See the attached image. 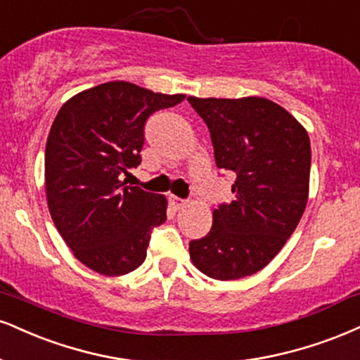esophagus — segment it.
Listing matches in <instances>:
<instances>
[{"instance_id": "34e87169", "label": "esophagus", "mask_w": 360, "mask_h": 360, "mask_svg": "<svg viewBox=\"0 0 360 360\" xmlns=\"http://www.w3.org/2000/svg\"><path fill=\"white\" fill-rule=\"evenodd\" d=\"M169 202H171V206L174 207V210H183V207H186V205H188V202H186V199H181L177 196L169 198Z\"/></svg>"}]
</instances>
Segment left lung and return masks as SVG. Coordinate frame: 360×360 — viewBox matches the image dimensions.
Listing matches in <instances>:
<instances>
[{
    "label": "left lung",
    "mask_w": 360,
    "mask_h": 360,
    "mask_svg": "<svg viewBox=\"0 0 360 360\" xmlns=\"http://www.w3.org/2000/svg\"><path fill=\"white\" fill-rule=\"evenodd\" d=\"M205 120L216 166L235 174V199L213 211V226L189 243L199 271L238 280L265 268L295 231L310 183L309 134L263 97H188Z\"/></svg>",
    "instance_id": "1"
}]
</instances>
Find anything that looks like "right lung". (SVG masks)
<instances>
[{
    "label": "right lung",
    "mask_w": 360,
    "mask_h": 360,
    "mask_svg": "<svg viewBox=\"0 0 360 360\" xmlns=\"http://www.w3.org/2000/svg\"><path fill=\"white\" fill-rule=\"evenodd\" d=\"M184 97L107 82L73 95L56 114L45 149L46 202L65 243L90 270L119 276L144 263L167 199L122 177L141 164L149 115Z\"/></svg>",
    "instance_id": "obj_1"
}]
</instances>
